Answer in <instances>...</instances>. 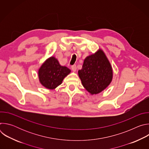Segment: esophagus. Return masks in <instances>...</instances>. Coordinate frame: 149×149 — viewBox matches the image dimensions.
Masks as SVG:
<instances>
[{
  "mask_svg": "<svg viewBox=\"0 0 149 149\" xmlns=\"http://www.w3.org/2000/svg\"><path fill=\"white\" fill-rule=\"evenodd\" d=\"M71 69H72V70L74 72H75L76 70H77V66H76V65H72V66H71Z\"/></svg>",
  "mask_w": 149,
  "mask_h": 149,
  "instance_id": "1",
  "label": "esophagus"
}]
</instances>
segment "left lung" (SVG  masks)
<instances>
[{
    "label": "left lung",
    "instance_id": "8db88e82",
    "mask_svg": "<svg viewBox=\"0 0 149 149\" xmlns=\"http://www.w3.org/2000/svg\"><path fill=\"white\" fill-rule=\"evenodd\" d=\"M78 75L84 87L91 94H97L107 88L111 82L113 70L105 54L100 49L84 59Z\"/></svg>",
    "mask_w": 149,
    "mask_h": 149
}]
</instances>
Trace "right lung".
<instances>
[{"mask_svg": "<svg viewBox=\"0 0 149 149\" xmlns=\"http://www.w3.org/2000/svg\"><path fill=\"white\" fill-rule=\"evenodd\" d=\"M71 70L65 66H61L57 59L52 56L42 65L38 71L39 81L45 88L53 90L61 84L63 78Z\"/></svg>", "mask_w": 149, "mask_h": 149, "instance_id": "right-lung-1", "label": "right lung"}]
</instances>
